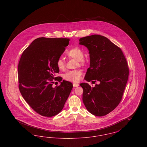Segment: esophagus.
Instances as JSON below:
<instances>
[{
	"instance_id": "34e87169",
	"label": "esophagus",
	"mask_w": 147,
	"mask_h": 147,
	"mask_svg": "<svg viewBox=\"0 0 147 147\" xmlns=\"http://www.w3.org/2000/svg\"><path fill=\"white\" fill-rule=\"evenodd\" d=\"M73 85L74 87H78L79 85V84H78V83H73Z\"/></svg>"
}]
</instances>
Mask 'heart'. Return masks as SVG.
Wrapping results in <instances>:
<instances>
[{
  "instance_id": "1",
  "label": "heart",
  "mask_w": 147,
  "mask_h": 147,
  "mask_svg": "<svg viewBox=\"0 0 147 147\" xmlns=\"http://www.w3.org/2000/svg\"><path fill=\"white\" fill-rule=\"evenodd\" d=\"M66 55L70 58H73L77 60L78 64L80 66H83L85 64L84 59V52L79 47H73L68 50L65 52ZM56 65L58 68L63 70L65 68V64L62 58H59L57 62ZM82 71L80 70H69L66 72L63 75V78L67 81L74 83H78L80 80L82 76Z\"/></svg>"
}]
</instances>
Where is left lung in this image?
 Masks as SVG:
<instances>
[{"mask_svg":"<svg viewBox=\"0 0 147 147\" xmlns=\"http://www.w3.org/2000/svg\"><path fill=\"white\" fill-rule=\"evenodd\" d=\"M79 44L89 51L90 67L84 79L94 84H80L83 89V101L86 109L96 116L112 111L121 102L129 75V68L121 49L103 36L80 38Z\"/></svg>","mask_w":147,"mask_h":147,"instance_id":"8db88e82","label":"left lung"}]
</instances>
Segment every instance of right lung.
Here are the masks:
<instances>
[{
  "label": "right lung",
  "instance_id": "obj_1",
  "mask_svg": "<svg viewBox=\"0 0 147 147\" xmlns=\"http://www.w3.org/2000/svg\"><path fill=\"white\" fill-rule=\"evenodd\" d=\"M70 39L40 37L23 52L18 65L19 89L29 106L38 114L54 116L61 111L73 88V84L63 80L53 88L59 69L56 65L68 46Z\"/></svg>",
  "mask_w": 147,
  "mask_h": 147
}]
</instances>
